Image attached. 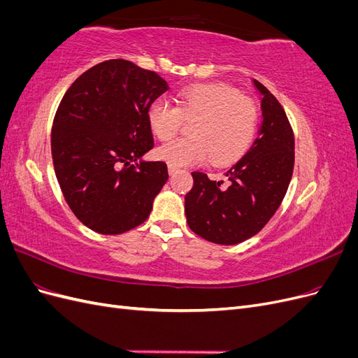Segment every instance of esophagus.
Returning <instances> with one entry per match:
<instances>
[{"label": "esophagus", "mask_w": 358, "mask_h": 358, "mask_svg": "<svg viewBox=\"0 0 358 358\" xmlns=\"http://www.w3.org/2000/svg\"><path fill=\"white\" fill-rule=\"evenodd\" d=\"M178 171V169H175V167H171V166H169V175L170 176H173V175H175V173Z\"/></svg>", "instance_id": "obj_1"}]
</instances>
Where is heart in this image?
<instances>
[{
  "instance_id": "b5f03b06",
  "label": "heart",
  "mask_w": 358,
  "mask_h": 358,
  "mask_svg": "<svg viewBox=\"0 0 358 358\" xmlns=\"http://www.w3.org/2000/svg\"><path fill=\"white\" fill-rule=\"evenodd\" d=\"M191 138L161 146L157 157L169 166H203L210 158L227 164L243 157L251 148L258 125L252 101L222 83L196 85L178 94V107L158 99L148 109V122L161 142H169L182 127L183 119H194Z\"/></svg>"
}]
</instances>
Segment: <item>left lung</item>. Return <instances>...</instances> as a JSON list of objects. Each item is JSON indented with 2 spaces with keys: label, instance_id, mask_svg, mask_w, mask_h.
I'll list each match as a JSON object with an SVG mask.
<instances>
[{
  "label": "left lung",
  "instance_id": "obj_1",
  "mask_svg": "<svg viewBox=\"0 0 358 358\" xmlns=\"http://www.w3.org/2000/svg\"><path fill=\"white\" fill-rule=\"evenodd\" d=\"M252 83L262 96L263 122L252 146L225 173L229 187L191 173L187 222L212 243L236 245L262 230L282 203L294 169V136L282 106L266 86Z\"/></svg>",
  "mask_w": 358,
  "mask_h": 358
}]
</instances>
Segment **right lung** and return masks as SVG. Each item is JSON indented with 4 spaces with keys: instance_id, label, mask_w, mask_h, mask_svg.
<instances>
[{
    "instance_id": "obj_1",
    "label": "right lung",
    "mask_w": 358,
    "mask_h": 358,
    "mask_svg": "<svg viewBox=\"0 0 358 358\" xmlns=\"http://www.w3.org/2000/svg\"><path fill=\"white\" fill-rule=\"evenodd\" d=\"M164 79L125 59L96 64L67 90L52 127V159L67 204L83 225L121 234L148 220L169 179L167 164L145 161L154 137L148 109Z\"/></svg>"
}]
</instances>
